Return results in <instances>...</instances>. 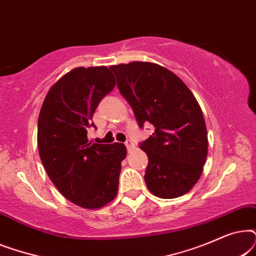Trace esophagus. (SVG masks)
Instances as JSON below:
<instances>
[{
  "mask_svg": "<svg viewBox=\"0 0 256 256\" xmlns=\"http://www.w3.org/2000/svg\"><path fill=\"white\" fill-rule=\"evenodd\" d=\"M124 146H127L128 152H132V150L135 148V144L130 141V140H128V141H126V142H124Z\"/></svg>",
  "mask_w": 256,
  "mask_h": 256,
  "instance_id": "34e87169",
  "label": "esophagus"
}]
</instances>
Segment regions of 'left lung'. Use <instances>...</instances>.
I'll list each match as a JSON object with an SVG mask.
<instances>
[{
	"label": "left lung",
	"instance_id": "1",
	"mask_svg": "<svg viewBox=\"0 0 256 256\" xmlns=\"http://www.w3.org/2000/svg\"><path fill=\"white\" fill-rule=\"evenodd\" d=\"M110 68L138 127H155L140 143L149 160L144 174L149 191L164 199L185 194L198 182L208 157V132L194 96L174 73L152 62Z\"/></svg>",
	"mask_w": 256,
	"mask_h": 256
}]
</instances>
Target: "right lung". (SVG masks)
I'll return each mask as SVG.
<instances>
[{
  "label": "right lung",
  "mask_w": 256,
  "mask_h": 256,
  "mask_svg": "<svg viewBox=\"0 0 256 256\" xmlns=\"http://www.w3.org/2000/svg\"><path fill=\"white\" fill-rule=\"evenodd\" d=\"M114 86L106 66L76 68L51 87L38 118L42 163L59 192L84 208H102L118 194L124 144L87 140V128H96L94 112Z\"/></svg>",
  "instance_id": "obj_1"
}]
</instances>
